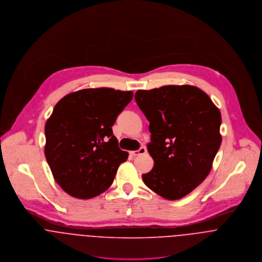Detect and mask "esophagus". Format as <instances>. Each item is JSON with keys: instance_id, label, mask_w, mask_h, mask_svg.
<instances>
[{"instance_id": "34e87169", "label": "esophagus", "mask_w": 262, "mask_h": 262, "mask_svg": "<svg viewBox=\"0 0 262 262\" xmlns=\"http://www.w3.org/2000/svg\"><path fill=\"white\" fill-rule=\"evenodd\" d=\"M146 152V148H145V146H142L140 149H138V150H134V151H130V155L132 156H134V157H136V156H140V155H144Z\"/></svg>"}]
</instances>
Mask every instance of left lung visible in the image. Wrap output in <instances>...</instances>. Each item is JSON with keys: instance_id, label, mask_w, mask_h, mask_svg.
<instances>
[{"instance_id": "1", "label": "left lung", "mask_w": 262, "mask_h": 262, "mask_svg": "<svg viewBox=\"0 0 262 262\" xmlns=\"http://www.w3.org/2000/svg\"><path fill=\"white\" fill-rule=\"evenodd\" d=\"M135 98L149 121L147 151L155 163L143 181L167 200L181 199L212 169L222 142L221 114L203 90L192 85L138 90Z\"/></svg>"}]
</instances>
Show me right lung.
I'll return each instance as SVG.
<instances>
[{
	"mask_svg": "<svg viewBox=\"0 0 262 262\" xmlns=\"http://www.w3.org/2000/svg\"><path fill=\"white\" fill-rule=\"evenodd\" d=\"M132 91L88 88L67 94L45 124V157L59 186L70 196L90 199L113 184L127 151L112 126L133 99Z\"/></svg>",
	"mask_w": 262,
	"mask_h": 262,
	"instance_id": "right-lung-1",
	"label": "right lung"
}]
</instances>
